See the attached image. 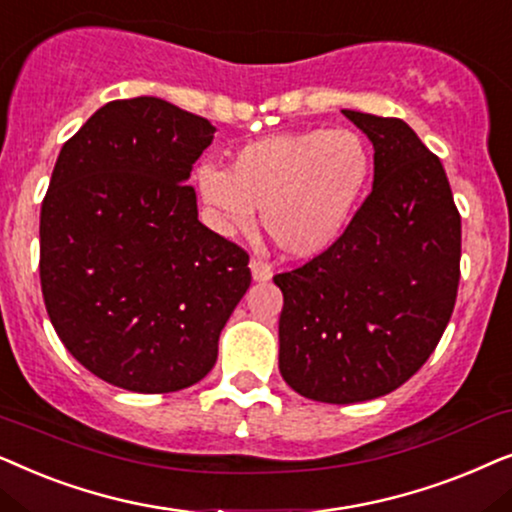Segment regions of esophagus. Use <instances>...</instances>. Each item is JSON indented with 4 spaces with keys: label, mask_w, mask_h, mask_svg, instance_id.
Here are the masks:
<instances>
[{
    "label": "esophagus",
    "mask_w": 512,
    "mask_h": 512,
    "mask_svg": "<svg viewBox=\"0 0 512 512\" xmlns=\"http://www.w3.org/2000/svg\"><path fill=\"white\" fill-rule=\"evenodd\" d=\"M248 267H250L252 281H257V283L271 281V276H274V269H271V264H267L264 260H260V257H252Z\"/></svg>",
    "instance_id": "obj_1"
}]
</instances>
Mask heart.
<instances>
[{
    "label": "heart",
    "mask_w": 512,
    "mask_h": 512,
    "mask_svg": "<svg viewBox=\"0 0 512 512\" xmlns=\"http://www.w3.org/2000/svg\"><path fill=\"white\" fill-rule=\"evenodd\" d=\"M374 173L367 140L349 128H311L243 145L229 168L203 163L196 187L224 231L264 234L292 260L323 255L346 234Z\"/></svg>",
    "instance_id": "b5f03b06"
}]
</instances>
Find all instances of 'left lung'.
<instances>
[{"mask_svg": "<svg viewBox=\"0 0 512 512\" xmlns=\"http://www.w3.org/2000/svg\"><path fill=\"white\" fill-rule=\"evenodd\" d=\"M342 114L374 147L372 192L330 250L274 276L278 370L330 405L403 386L438 346L461 274V215L438 156L403 119Z\"/></svg>", "mask_w": 512, "mask_h": 512, "instance_id": "8db88e82", "label": "left lung"}]
</instances>
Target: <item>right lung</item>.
<instances>
[{
	"instance_id": "add662e5",
	"label": "right lung",
	"mask_w": 512,
	"mask_h": 512,
	"mask_svg": "<svg viewBox=\"0 0 512 512\" xmlns=\"http://www.w3.org/2000/svg\"><path fill=\"white\" fill-rule=\"evenodd\" d=\"M208 119L152 95L100 107L60 149L39 220L44 304L107 384L173 393L213 370L250 288L248 252L199 222L187 185Z\"/></svg>"
}]
</instances>
